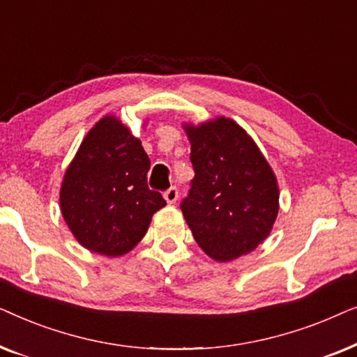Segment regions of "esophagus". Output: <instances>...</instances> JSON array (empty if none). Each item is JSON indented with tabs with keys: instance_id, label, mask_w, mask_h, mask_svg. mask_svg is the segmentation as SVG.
Returning a JSON list of instances; mask_svg holds the SVG:
<instances>
[{
	"instance_id": "obj_1",
	"label": "esophagus",
	"mask_w": 357,
	"mask_h": 357,
	"mask_svg": "<svg viewBox=\"0 0 357 357\" xmlns=\"http://www.w3.org/2000/svg\"><path fill=\"white\" fill-rule=\"evenodd\" d=\"M164 198L169 204L175 203V202H177V198H178V188L177 187H170L169 190H165Z\"/></svg>"
}]
</instances>
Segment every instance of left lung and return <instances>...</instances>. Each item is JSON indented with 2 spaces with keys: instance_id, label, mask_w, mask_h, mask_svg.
<instances>
[{
  "instance_id": "obj_1",
  "label": "left lung",
  "mask_w": 357,
  "mask_h": 357,
  "mask_svg": "<svg viewBox=\"0 0 357 357\" xmlns=\"http://www.w3.org/2000/svg\"><path fill=\"white\" fill-rule=\"evenodd\" d=\"M195 177L180 203L198 245L218 261L255 250L280 209L276 177L253 139L231 119L185 126Z\"/></svg>"
}]
</instances>
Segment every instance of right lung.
Masks as SVG:
<instances>
[{
    "label": "right lung",
    "mask_w": 357,
    "mask_h": 357,
    "mask_svg": "<svg viewBox=\"0 0 357 357\" xmlns=\"http://www.w3.org/2000/svg\"><path fill=\"white\" fill-rule=\"evenodd\" d=\"M149 167L141 141L115 116L87 133L60 192L63 218L82 247L120 257L144 237L153 214L165 206L148 187Z\"/></svg>",
    "instance_id": "right-lung-1"
}]
</instances>
